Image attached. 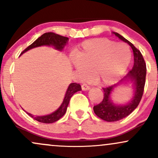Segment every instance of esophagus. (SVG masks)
I'll list each match as a JSON object with an SVG mask.
<instances>
[{
    "label": "esophagus",
    "instance_id": "1",
    "mask_svg": "<svg viewBox=\"0 0 158 158\" xmlns=\"http://www.w3.org/2000/svg\"><path fill=\"white\" fill-rule=\"evenodd\" d=\"M81 89H82L83 90H88L90 89V86L87 84H83L82 85H81Z\"/></svg>",
    "mask_w": 158,
    "mask_h": 158
}]
</instances>
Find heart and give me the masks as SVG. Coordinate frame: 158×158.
I'll return each instance as SVG.
<instances>
[{"instance_id": "1", "label": "heart", "mask_w": 158, "mask_h": 158, "mask_svg": "<svg viewBox=\"0 0 158 158\" xmlns=\"http://www.w3.org/2000/svg\"><path fill=\"white\" fill-rule=\"evenodd\" d=\"M73 64L83 78L93 74L94 80L109 85L124 73L131 61L130 49L125 44H117L107 39L84 41L75 51Z\"/></svg>"}]
</instances>
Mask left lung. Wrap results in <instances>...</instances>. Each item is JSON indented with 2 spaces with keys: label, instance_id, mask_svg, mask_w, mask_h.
Segmentation results:
<instances>
[{
  "label": "left lung",
  "instance_id": "1",
  "mask_svg": "<svg viewBox=\"0 0 158 158\" xmlns=\"http://www.w3.org/2000/svg\"><path fill=\"white\" fill-rule=\"evenodd\" d=\"M119 39L128 43L131 46L134 53V66L128 74L121 81L130 80L135 85V97L131 102L124 106H117L114 104L110 99V93L117 85L103 88L104 97L99 104L94 106V111L96 115L107 122H116L120 120L133 111L138 106L144 91L145 82L146 76V65L142 54L130 41L119 35L117 32H114Z\"/></svg>",
  "mask_w": 158,
  "mask_h": 158
}]
</instances>
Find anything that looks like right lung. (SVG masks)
<instances>
[{
	"mask_svg": "<svg viewBox=\"0 0 158 158\" xmlns=\"http://www.w3.org/2000/svg\"><path fill=\"white\" fill-rule=\"evenodd\" d=\"M68 38L64 37V36H61L58 34L54 33V32H46V33L43 34L41 35L38 39H36L32 44L28 46L25 49L21 54H23V52H27V50H30V49L37 48V47L43 46V45H48V46H53L56 50H62L63 48L68 43ZM81 85L77 83H71L68 86V90H67L66 94H65L64 100L61 103V106L58 108L56 111L53 113L48 114L46 116H35L33 117L31 114L27 113L28 115L32 117V118L35 120L39 121L40 123H52L56 121L59 120V119L61 118L64 115L65 112L67 110V108L70 102V98L76 92L81 90Z\"/></svg>",
	"mask_w": 158,
	"mask_h": 158,
	"instance_id": "obj_1",
	"label": "right lung"
}]
</instances>
